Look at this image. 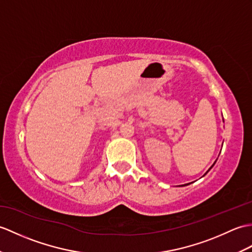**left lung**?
Segmentation results:
<instances>
[{"instance_id": "8db88e82", "label": "left lung", "mask_w": 252, "mask_h": 252, "mask_svg": "<svg viewBox=\"0 0 252 252\" xmlns=\"http://www.w3.org/2000/svg\"><path fill=\"white\" fill-rule=\"evenodd\" d=\"M214 165H215V163L213 164V166H214ZM213 166H212V167H213ZM212 167H210V168H212ZM210 168H209V169H210ZM209 169H208V171H209ZM208 171H207V172H208Z\"/></svg>"}]
</instances>
